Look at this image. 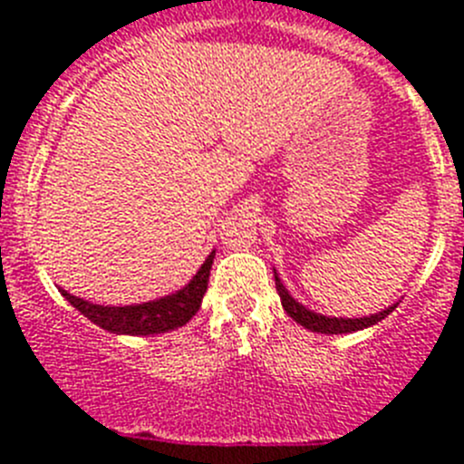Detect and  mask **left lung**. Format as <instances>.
Listing matches in <instances>:
<instances>
[{
  "label": "left lung",
  "mask_w": 464,
  "mask_h": 464,
  "mask_svg": "<svg viewBox=\"0 0 464 464\" xmlns=\"http://www.w3.org/2000/svg\"><path fill=\"white\" fill-rule=\"evenodd\" d=\"M274 281H276L278 297H281V304H283V309H285V314H288L295 323H299L302 327H306V330L321 332V334H348V332L364 330V327H372V325H376L379 321H383L385 315L392 314L397 306V302H395V304H391L388 309L379 311V314L362 315V318H337V315H323V314H315V311L306 309L304 304H299L297 299L288 293V288L283 285V281L278 278L276 269H274Z\"/></svg>",
  "instance_id": "8db88e82"
}]
</instances>
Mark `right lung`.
Wrapping results in <instances>:
<instances>
[{
  "label": "right lung",
  "instance_id": "right-lung-1",
  "mask_svg": "<svg viewBox=\"0 0 464 464\" xmlns=\"http://www.w3.org/2000/svg\"><path fill=\"white\" fill-rule=\"evenodd\" d=\"M216 251L208 253L204 265L197 269L195 276L176 293L165 295L160 299H150L143 304H127V306H109V304H92L88 299H81L76 295L60 290L73 309L88 318L90 323L100 325L102 330L113 332V334H132V337H146V334H162V332L176 330L186 325L192 315L202 306V297L208 285V272H211Z\"/></svg>",
  "mask_w": 464,
  "mask_h": 464
}]
</instances>
